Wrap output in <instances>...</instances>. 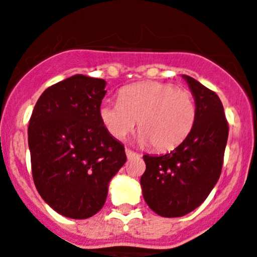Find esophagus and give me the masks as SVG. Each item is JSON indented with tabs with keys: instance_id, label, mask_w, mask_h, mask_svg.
Listing matches in <instances>:
<instances>
[{
	"instance_id": "obj_1",
	"label": "esophagus",
	"mask_w": 257,
	"mask_h": 257,
	"mask_svg": "<svg viewBox=\"0 0 257 257\" xmlns=\"http://www.w3.org/2000/svg\"><path fill=\"white\" fill-rule=\"evenodd\" d=\"M125 155H126V157H128V158L140 157V155H138V153L133 152V151H132V150H128V148H126V150H125Z\"/></svg>"
}]
</instances>
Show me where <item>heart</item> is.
Segmentation results:
<instances>
[{
  "instance_id": "b5f03b06",
  "label": "heart",
  "mask_w": 257,
  "mask_h": 257,
  "mask_svg": "<svg viewBox=\"0 0 257 257\" xmlns=\"http://www.w3.org/2000/svg\"><path fill=\"white\" fill-rule=\"evenodd\" d=\"M100 119L115 140L125 138L138 120V142L150 143L156 151H169L193 131L196 102L190 91L151 81L123 88L119 101L102 102Z\"/></svg>"
}]
</instances>
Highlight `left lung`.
Returning <instances> with one entry per match:
<instances>
[{"instance_id": "1", "label": "left lung", "mask_w": 257, "mask_h": 257, "mask_svg": "<svg viewBox=\"0 0 257 257\" xmlns=\"http://www.w3.org/2000/svg\"><path fill=\"white\" fill-rule=\"evenodd\" d=\"M196 102V120L186 140L162 156L145 155L141 177L148 207L166 218L183 217L208 198L220 176L228 123L218 95L183 74Z\"/></svg>"}]
</instances>
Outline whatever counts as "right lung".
Wrapping results in <instances>:
<instances>
[{"label": "right lung", "mask_w": 257, "mask_h": 257, "mask_svg": "<svg viewBox=\"0 0 257 257\" xmlns=\"http://www.w3.org/2000/svg\"><path fill=\"white\" fill-rule=\"evenodd\" d=\"M106 82L74 74L40 95L29 121L35 188L59 214L86 219L105 204L110 180L126 161L124 146L100 119Z\"/></svg>", "instance_id": "right-lung-1"}]
</instances>
